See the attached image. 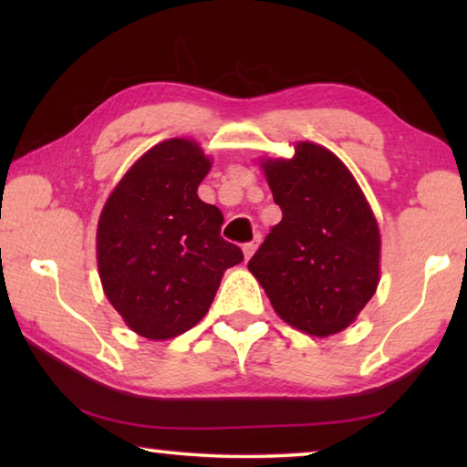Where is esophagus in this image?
Here are the masks:
<instances>
[{"label": "esophagus", "mask_w": 467, "mask_h": 467, "mask_svg": "<svg viewBox=\"0 0 467 467\" xmlns=\"http://www.w3.org/2000/svg\"><path fill=\"white\" fill-rule=\"evenodd\" d=\"M257 249V241H251V243H244L243 244V253H244V259H249L253 253Z\"/></svg>", "instance_id": "34e87169"}]
</instances>
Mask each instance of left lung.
<instances>
[{
	"instance_id": "left-lung-1",
	"label": "left lung",
	"mask_w": 467,
	"mask_h": 467,
	"mask_svg": "<svg viewBox=\"0 0 467 467\" xmlns=\"http://www.w3.org/2000/svg\"><path fill=\"white\" fill-rule=\"evenodd\" d=\"M282 220L249 262L274 311L309 336L346 329L373 298L381 236L352 172L327 148L262 162Z\"/></svg>"
}]
</instances>
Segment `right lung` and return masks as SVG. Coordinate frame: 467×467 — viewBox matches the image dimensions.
Returning <instances> with one entry per match:
<instances>
[{"label":"right lung","instance_id":"add662e5","mask_svg":"<svg viewBox=\"0 0 467 467\" xmlns=\"http://www.w3.org/2000/svg\"><path fill=\"white\" fill-rule=\"evenodd\" d=\"M210 167L195 141H161L125 172L102 208V288L141 337L169 339L197 326L223 274L243 262V251L220 236L223 212L197 197Z\"/></svg>","mask_w":467,"mask_h":467}]
</instances>
